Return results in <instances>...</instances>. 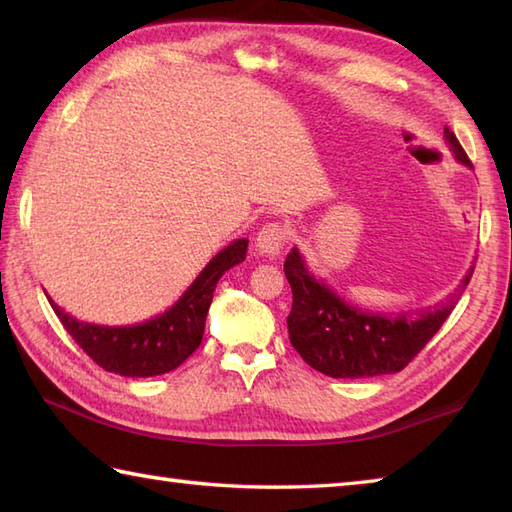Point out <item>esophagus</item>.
<instances>
[{
	"label": "esophagus",
	"mask_w": 512,
	"mask_h": 512,
	"mask_svg": "<svg viewBox=\"0 0 512 512\" xmlns=\"http://www.w3.org/2000/svg\"><path fill=\"white\" fill-rule=\"evenodd\" d=\"M286 239H288L286 228L273 222V224H266L264 228H259V233L255 237V246L259 250V255L275 259L281 255V250H284Z\"/></svg>",
	"instance_id": "esophagus-1"
}]
</instances>
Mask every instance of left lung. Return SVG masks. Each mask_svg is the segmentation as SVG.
I'll return each mask as SVG.
<instances>
[{
    "instance_id": "obj_1",
    "label": "left lung",
    "mask_w": 512,
    "mask_h": 512,
    "mask_svg": "<svg viewBox=\"0 0 512 512\" xmlns=\"http://www.w3.org/2000/svg\"><path fill=\"white\" fill-rule=\"evenodd\" d=\"M444 140L460 165L473 169L469 156L451 129L444 127ZM475 264L458 288L436 308L418 314H383L352 306L336 295L325 279L314 277L295 246L286 257L284 273L292 288L288 314L290 343L303 361L332 378H369L396 374L427 345L447 321L464 288L469 286Z\"/></svg>"
}]
</instances>
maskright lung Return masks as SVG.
Instances as JSON below:
<instances>
[{
    "instance_id": "obj_1",
    "label": "right lung",
    "mask_w": 512,
    "mask_h": 512,
    "mask_svg": "<svg viewBox=\"0 0 512 512\" xmlns=\"http://www.w3.org/2000/svg\"><path fill=\"white\" fill-rule=\"evenodd\" d=\"M248 239L239 237L206 264L180 299L143 323L101 325L79 321L48 297L63 328L105 372L127 378L167 374L198 350L217 281L246 259Z\"/></svg>"
}]
</instances>
